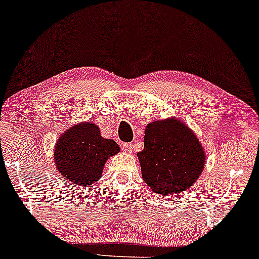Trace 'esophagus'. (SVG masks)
Segmentation results:
<instances>
[{"instance_id": "esophagus-1", "label": "esophagus", "mask_w": 259, "mask_h": 259, "mask_svg": "<svg viewBox=\"0 0 259 259\" xmlns=\"http://www.w3.org/2000/svg\"><path fill=\"white\" fill-rule=\"evenodd\" d=\"M122 150H124L125 152H127V154H128V152H132L133 151V146H132V143H122Z\"/></svg>"}]
</instances>
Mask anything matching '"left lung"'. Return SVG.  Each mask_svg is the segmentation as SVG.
<instances>
[{
	"mask_svg": "<svg viewBox=\"0 0 259 259\" xmlns=\"http://www.w3.org/2000/svg\"><path fill=\"white\" fill-rule=\"evenodd\" d=\"M145 133V148L138 157L146 184L163 196L188 189L205 163L195 134L175 118L150 122Z\"/></svg>",
	"mask_w": 259,
	"mask_h": 259,
	"instance_id": "obj_1",
	"label": "left lung"
}]
</instances>
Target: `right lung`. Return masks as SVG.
<instances>
[{"mask_svg": "<svg viewBox=\"0 0 259 259\" xmlns=\"http://www.w3.org/2000/svg\"><path fill=\"white\" fill-rule=\"evenodd\" d=\"M119 152V146L101 137L94 122L75 125L58 139L55 147V164L70 182L90 187L100 179L110 156Z\"/></svg>", "mask_w": 259, "mask_h": 259, "instance_id": "1", "label": "right lung"}]
</instances>
